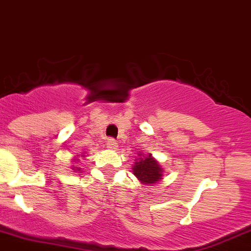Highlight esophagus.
<instances>
[{
  "instance_id": "obj_1",
  "label": "esophagus",
  "mask_w": 251,
  "mask_h": 251,
  "mask_svg": "<svg viewBox=\"0 0 251 251\" xmlns=\"http://www.w3.org/2000/svg\"><path fill=\"white\" fill-rule=\"evenodd\" d=\"M106 146L108 150H116L118 147V145H117V143H116L115 139H108L107 143H106Z\"/></svg>"
}]
</instances>
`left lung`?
<instances>
[{
	"instance_id": "obj_1",
	"label": "left lung",
	"mask_w": 251,
	"mask_h": 251,
	"mask_svg": "<svg viewBox=\"0 0 251 251\" xmlns=\"http://www.w3.org/2000/svg\"><path fill=\"white\" fill-rule=\"evenodd\" d=\"M133 174L143 185H156L163 179V168L152 154L139 152L133 165Z\"/></svg>"
}]
</instances>
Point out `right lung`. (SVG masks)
<instances>
[{
  "mask_svg": "<svg viewBox=\"0 0 251 251\" xmlns=\"http://www.w3.org/2000/svg\"><path fill=\"white\" fill-rule=\"evenodd\" d=\"M86 157V152H81V154H77V156H75V158L72 159V162H79L81 161V158H84ZM71 169L74 170V172H78L81 173L82 169L79 167H75V165H71Z\"/></svg>",
  "mask_w": 251,
  "mask_h": 251,
  "instance_id": "obj_1",
  "label": "right lung"
}]
</instances>
